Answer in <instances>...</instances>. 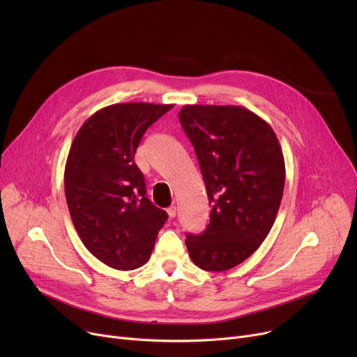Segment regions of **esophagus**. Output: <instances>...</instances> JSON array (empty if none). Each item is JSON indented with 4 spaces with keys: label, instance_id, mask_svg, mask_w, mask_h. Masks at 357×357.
<instances>
[{
    "label": "esophagus",
    "instance_id": "1",
    "mask_svg": "<svg viewBox=\"0 0 357 357\" xmlns=\"http://www.w3.org/2000/svg\"><path fill=\"white\" fill-rule=\"evenodd\" d=\"M166 213H167L169 218H175V215H176V207H175V205H171V207L166 210Z\"/></svg>",
    "mask_w": 357,
    "mask_h": 357
}]
</instances>
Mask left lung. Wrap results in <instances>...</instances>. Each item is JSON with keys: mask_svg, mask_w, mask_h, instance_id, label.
<instances>
[{"mask_svg": "<svg viewBox=\"0 0 357 357\" xmlns=\"http://www.w3.org/2000/svg\"><path fill=\"white\" fill-rule=\"evenodd\" d=\"M179 121L191 140L211 205L210 224L186 234L194 264L229 271L268 237L284 195L285 160L272 127L237 105H183Z\"/></svg>", "mask_w": 357, "mask_h": 357, "instance_id": "left-lung-1", "label": "left lung"}]
</instances>
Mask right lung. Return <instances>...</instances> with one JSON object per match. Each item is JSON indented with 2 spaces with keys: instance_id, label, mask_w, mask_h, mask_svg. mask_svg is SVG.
I'll list each match as a JSON object with an SVG mask.
<instances>
[{
  "instance_id": "add662e5",
  "label": "right lung",
  "mask_w": 357,
  "mask_h": 357,
  "mask_svg": "<svg viewBox=\"0 0 357 357\" xmlns=\"http://www.w3.org/2000/svg\"><path fill=\"white\" fill-rule=\"evenodd\" d=\"M172 104L123 102L101 108L75 136L65 166L70 218L85 248L119 271L143 266L167 220L146 197L135 153L146 130Z\"/></svg>"
}]
</instances>
